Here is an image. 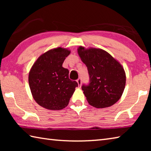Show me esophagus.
<instances>
[{"mask_svg":"<svg viewBox=\"0 0 151 151\" xmlns=\"http://www.w3.org/2000/svg\"><path fill=\"white\" fill-rule=\"evenodd\" d=\"M76 82H77V83H78L79 87H81V83H82V79L81 78H79L77 79V80H76Z\"/></svg>","mask_w":151,"mask_h":151,"instance_id":"1","label":"esophagus"}]
</instances>
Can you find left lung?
Returning a JSON list of instances; mask_svg holds the SVG:
<instances>
[{
  "mask_svg": "<svg viewBox=\"0 0 151 151\" xmlns=\"http://www.w3.org/2000/svg\"><path fill=\"white\" fill-rule=\"evenodd\" d=\"M78 54L87 67L90 83L82 90L88 103L96 108H106L121 98L126 84L122 66L101 48H78Z\"/></svg>",
  "mask_w": 151,
  "mask_h": 151,
  "instance_id": "1",
  "label": "left lung"
}]
</instances>
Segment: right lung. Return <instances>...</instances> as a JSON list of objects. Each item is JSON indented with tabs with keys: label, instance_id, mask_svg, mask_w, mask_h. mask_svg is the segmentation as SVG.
Wrapping results in <instances>:
<instances>
[{
	"label": "right lung",
	"instance_id": "1",
	"mask_svg": "<svg viewBox=\"0 0 151 151\" xmlns=\"http://www.w3.org/2000/svg\"><path fill=\"white\" fill-rule=\"evenodd\" d=\"M70 53L61 47L48 50L33 64L29 75V83L35 101L48 110H61L68 105L78 86L68 78L69 71L63 63Z\"/></svg>",
	"mask_w": 151,
	"mask_h": 151
}]
</instances>
